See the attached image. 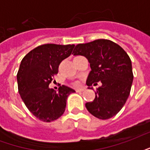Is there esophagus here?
I'll use <instances>...</instances> for the list:
<instances>
[{
	"instance_id": "obj_1",
	"label": "esophagus",
	"mask_w": 150,
	"mask_h": 150,
	"mask_svg": "<svg viewBox=\"0 0 150 150\" xmlns=\"http://www.w3.org/2000/svg\"><path fill=\"white\" fill-rule=\"evenodd\" d=\"M84 91V88H79V89H76L77 92H82V91Z\"/></svg>"
}]
</instances>
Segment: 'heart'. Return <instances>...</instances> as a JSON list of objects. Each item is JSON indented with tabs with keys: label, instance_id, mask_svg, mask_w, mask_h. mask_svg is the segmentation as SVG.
Wrapping results in <instances>:
<instances>
[{
	"label": "heart",
	"instance_id": "b5f03b06",
	"mask_svg": "<svg viewBox=\"0 0 150 150\" xmlns=\"http://www.w3.org/2000/svg\"><path fill=\"white\" fill-rule=\"evenodd\" d=\"M73 85H74V86H75V87H77V86H79V83H78V82H75V83H73Z\"/></svg>",
	"mask_w": 150,
	"mask_h": 150
}]
</instances>
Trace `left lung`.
<instances>
[{"label":"left lung","mask_w":150,"mask_h":150,"mask_svg":"<svg viewBox=\"0 0 150 150\" xmlns=\"http://www.w3.org/2000/svg\"><path fill=\"white\" fill-rule=\"evenodd\" d=\"M72 54L84 56L90 62L91 71L86 83L89 89L97 82L102 83L96 91L94 100L85 104L88 112L101 120L116 115L129 97L133 80L128 54L118 44L108 39L78 44Z\"/></svg>","instance_id":"1"}]
</instances>
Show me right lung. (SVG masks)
Listing matches in <instances>:
<instances>
[{"instance_id": "right-lung-1", "label": "right lung", "mask_w": 150, "mask_h": 150, "mask_svg": "<svg viewBox=\"0 0 150 150\" xmlns=\"http://www.w3.org/2000/svg\"><path fill=\"white\" fill-rule=\"evenodd\" d=\"M75 45L44 44L22 59L17 79L19 94L34 116L44 122L55 120L65 112L67 99L75 90L62 85L59 91L49 88L59 66L71 55Z\"/></svg>"}]
</instances>
